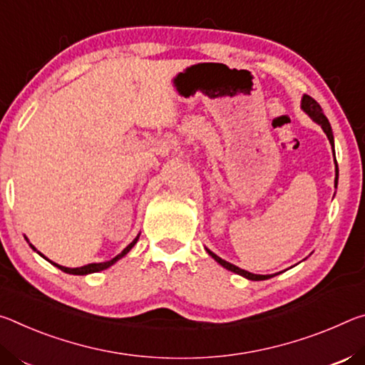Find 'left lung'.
Wrapping results in <instances>:
<instances>
[{"instance_id":"1","label":"left lung","mask_w":365,"mask_h":365,"mask_svg":"<svg viewBox=\"0 0 365 365\" xmlns=\"http://www.w3.org/2000/svg\"><path fill=\"white\" fill-rule=\"evenodd\" d=\"M301 108L307 113V115L314 119L315 123L317 124H320L322 126V129H324V133L327 134V137H328V140H330V143H331V147H333V155H334V140H333V133H331V126H330V123H328V119H327V116L324 115V110H322V106L317 103V101H315L312 97H309V95H304L302 97V103H301ZM334 163H336V160H334ZM338 184V165H336V178H334V186H336ZM207 252L210 254L215 260L218 262L220 265L222 267H225L226 270H230V272H235V273H237V274H241V277H244V278H247V279H252V282H260V279H268V278H272V274H255V273H250V272H246V270H242V268H239V267H236V265H232V264H230V262H226V260H223L222 257H218L217 254H213L212 250H208L207 249Z\"/></svg>"}]
</instances>
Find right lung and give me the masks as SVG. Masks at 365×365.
I'll return each instance as SVG.
<instances>
[{
	"instance_id": "1",
	"label": "right lung",
	"mask_w": 365,
	"mask_h": 365,
	"mask_svg": "<svg viewBox=\"0 0 365 365\" xmlns=\"http://www.w3.org/2000/svg\"><path fill=\"white\" fill-rule=\"evenodd\" d=\"M139 236H140V235H137V237L134 239V241L130 242L129 246H128L126 249H124L121 254H118V255L115 257V259H111V260H108V262H100V264H88V265H83V267H81V268H68V267L58 265V264H55V262H51V260H50V264H53L55 267H58L59 270H63L64 273H71V274H88V273H95V272L106 270V268L111 267L113 264H116V262H118L119 259H123V257L126 255V254L129 252V250L135 246V242L139 241ZM31 247H32L34 250H37V249H35V247L32 246V244H31ZM38 254H40V252H38ZM40 255H41V257H45L43 254H40ZM45 259H46V257H45ZM46 260H48V259H46Z\"/></svg>"
}]
</instances>
